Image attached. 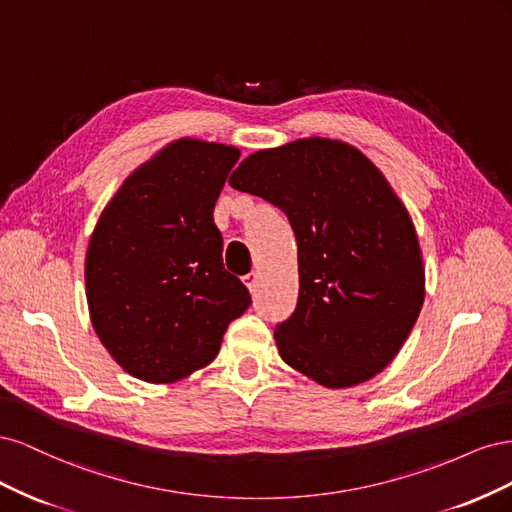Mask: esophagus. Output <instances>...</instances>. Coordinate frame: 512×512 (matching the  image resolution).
Here are the masks:
<instances>
[{
	"instance_id": "34e87169",
	"label": "esophagus",
	"mask_w": 512,
	"mask_h": 512,
	"mask_svg": "<svg viewBox=\"0 0 512 512\" xmlns=\"http://www.w3.org/2000/svg\"><path fill=\"white\" fill-rule=\"evenodd\" d=\"M243 282H245V286H247V288H250V292H256V286H258V273H256V271L247 273V275L243 277Z\"/></svg>"
}]
</instances>
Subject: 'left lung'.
<instances>
[{
  "mask_svg": "<svg viewBox=\"0 0 512 512\" xmlns=\"http://www.w3.org/2000/svg\"><path fill=\"white\" fill-rule=\"evenodd\" d=\"M228 183L286 213L299 247V301L275 327L284 363L346 389L389 365L425 299L406 205L356 147L301 138L247 156Z\"/></svg>",
  "mask_w": 512,
  "mask_h": 512,
  "instance_id": "left-lung-1",
  "label": "left lung"
}]
</instances>
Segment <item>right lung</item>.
<instances>
[{
  "instance_id": "obj_1",
  "label": "right lung",
  "mask_w": 512,
  "mask_h": 512,
  "mask_svg": "<svg viewBox=\"0 0 512 512\" xmlns=\"http://www.w3.org/2000/svg\"><path fill=\"white\" fill-rule=\"evenodd\" d=\"M241 151L179 138L123 181L85 256L89 318L130 376L168 384L209 365L252 303L222 262L213 207Z\"/></svg>"
}]
</instances>
